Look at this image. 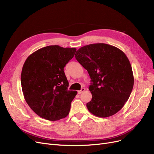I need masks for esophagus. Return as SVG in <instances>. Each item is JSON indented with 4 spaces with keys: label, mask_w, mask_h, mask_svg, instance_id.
I'll return each instance as SVG.
<instances>
[{
    "label": "esophagus",
    "mask_w": 154,
    "mask_h": 154,
    "mask_svg": "<svg viewBox=\"0 0 154 154\" xmlns=\"http://www.w3.org/2000/svg\"><path fill=\"white\" fill-rule=\"evenodd\" d=\"M85 91V88H82V89L80 90V91H78V94H82V93Z\"/></svg>",
    "instance_id": "1"
}]
</instances>
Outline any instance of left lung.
Wrapping results in <instances>:
<instances>
[{"mask_svg":"<svg viewBox=\"0 0 154 154\" xmlns=\"http://www.w3.org/2000/svg\"><path fill=\"white\" fill-rule=\"evenodd\" d=\"M75 58L91 79L88 111L100 118L117 113L128 101L134 82L131 64L125 53L106 44H92L79 49Z\"/></svg>","mask_w":154,"mask_h":154,"instance_id":"obj_1","label":"left lung"}]
</instances>
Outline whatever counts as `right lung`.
<instances>
[{"instance_id":"1","label":"right lung","mask_w":154,"mask_h":154,"mask_svg":"<svg viewBox=\"0 0 154 154\" xmlns=\"http://www.w3.org/2000/svg\"><path fill=\"white\" fill-rule=\"evenodd\" d=\"M76 49L49 45L27 58L21 73V85L26 103L40 117L57 121L67 116L76 91H69L63 68Z\"/></svg>"}]
</instances>
